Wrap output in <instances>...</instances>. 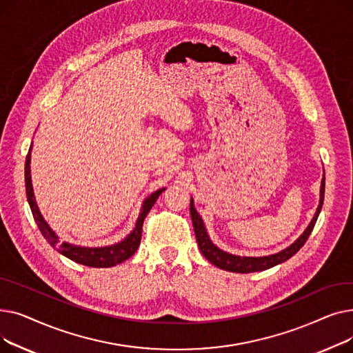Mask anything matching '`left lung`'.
<instances>
[{
  "mask_svg": "<svg viewBox=\"0 0 353 353\" xmlns=\"http://www.w3.org/2000/svg\"><path fill=\"white\" fill-rule=\"evenodd\" d=\"M323 196H325V176L321 183L319 206L316 209V213L313 214V219L310 220V223L305 229V232L298 239H296L290 246H288L286 249L277 252V253L269 254V256H239V254H232L229 252H225L220 248H217L210 240V236L208 234L206 226H205V223H203V219L194 208L193 199H190V214H192V221H193V228H194L199 249H200L201 254L205 256L210 263L217 266L219 269L236 272V273L262 272V270L270 269L276 265H281V263L286 262L288 259H290L293 254L298 253L301 250V248L306 243V240L310 236V233L314 228V223H316V220H318V216L322 210Z\"/></svg>",
  "mask_w": 353,
  "mask_h": 353,
  "instance_id": "1",
  "label": "left lung"
}]
</instances>
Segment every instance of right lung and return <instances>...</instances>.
Listing matches in <instances>:
<instances>
[{"instance_id": "obj_1", "label": "right lung", "mask_w": 353, "mask_h": 353, "mask_svg": "<svg viewBox=\"0 0 353 353\" xmlns=\"http://www.w3.org/2000/svg\"><path fill=\"white\" fill-rule=\"evenodd\" d=\"M31 150H32V143L30 145V150L27 154L26 160V192H27V199H28V205L32 212L34 220L37 226H39L41 234L47 242L54 248L57 249L59 253L63 256L68 257L70 261L90 266V268H111L116 266L124 261H127L128 257H132L136 250L139 249L140 240H141V230H143V221L147 216V213L150 212L156 200L159 196L165 190L164 188L153 192L150 196H147L143 201L139 217L136 220V226L134 229L130 232L123 240L114 243V245H108V246H101V248H88V246H80V245H74L70 242H60V237L57 236L46 221L43 217L39 206H37L34 190H32V181H31Z\"/></svg>"}]
</instances>
